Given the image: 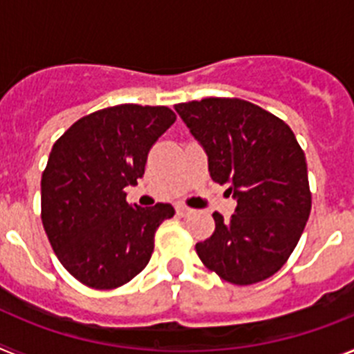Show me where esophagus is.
Returning a JSON list of instances; mask_svg holds the SVG:
<instances>
[{"label":"esophagus","mask_w":354,"mask_h":354,"mask_svg":"<svg viewBox=\"0 0 354 354\" xmlns=\"http://www.w3.org/2000/svg\"><path fill=\"white\" fill-rule=\"evenodd\" d=\"M192 212L193 209L186 207V205H179V207H177V214L179 216H187V214H192Z\"/></svg>","instance_id":"esophagus-1"}]
</instances>
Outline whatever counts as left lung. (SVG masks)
<instances>
[{
  "label": "left lung",
  "mask_w": 354,
  "mask_h": 354,
  "mask_svg": "<svg viewBox=\"0 0 354 354\" xmlns=\"http://www.w3.org/2000/svg\"><path fill=\"white\" fill-rule=\"evenodd\" d=\"M204 147L209 174L228 184L236 212L196 243L205 268L236 286L273 277L298 245L310 216L305 152L286 122L243 99L207 97L175 104Z\"/></svg>",
  "instance_id": "left-lung-1"
}]
</instances>
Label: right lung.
Wrapping results in <instances>:
<instances>
[{"mask_svg":"<svg viewBox=\"0 0 354 354\" xmlns=\"http://www.w3.org/2000/svg\"><path fill=\"white\" fill-rule=\"evenodd\" d=\"M167 106L118 104L74 122L42 174V225L65 270L92 289H115L143 271L170 204L126 202L149 150L175 122Z\"/></svg>","mask_w":354,"mask_h":354,"instance_id":"1","label":"right lung"}]
</instances>
